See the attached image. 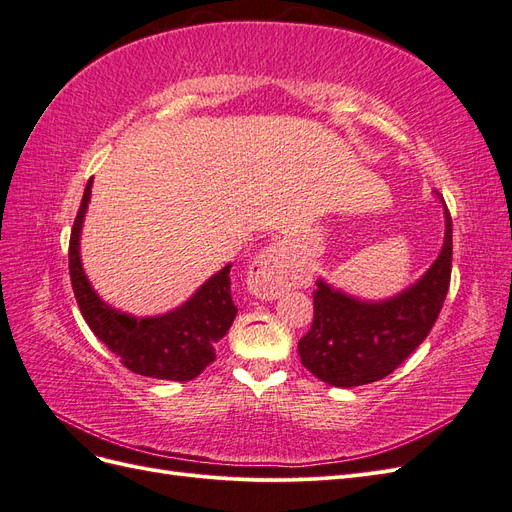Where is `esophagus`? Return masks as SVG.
Segmentation results:
<instances>
[{
  "label": "esophagus",
  "mask_w": 512,
  "mask_h": 512,
  "mask_svg": "<svg viewBox=\"0 0 512 512\" xmlns=\"http://www.w3.org/2000/svg\"><path fill=\"white\" fill-rule=\"evenodd\" d=\"M297 267L292 258L280 245H271L269 250L260 252L247 271V290L262 301H273L297 280Z\"/></svg>",
  "instance_id": "1"
}]
</instances>
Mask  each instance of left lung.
Instances as JSON below:
<instances>
[{
    "label": "left lung",
    "mask_w": 512,
    "mask_h": 512,
    "mask_svg": "<svg viewBox=\"0 0 512 512\" xmlns=\"http://www.w3.org/2000/svg\"><path fill=\"white\" fill-rule=\"evenodd\" d=\"M444 243L416 284L384 301H363L324 280L314 290L312 329L299 339L301 363L331 386L382 380L423 344L436 324L451 284L453 222L444 198Z\"/></svg>",
    "instance_id": "8db88e82"
}]
</instances>
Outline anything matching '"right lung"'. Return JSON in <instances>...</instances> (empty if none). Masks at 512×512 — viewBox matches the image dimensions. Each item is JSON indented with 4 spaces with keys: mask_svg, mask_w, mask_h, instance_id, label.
<instances>
[{
    "mask_svg": "<svg viewBox=\"0 0 512 512\" xmlns=\"http://www.w3.org/2000/svg\"><path fill=\"white\" fill-rule=\"evenodd\" d=\"M91 183L76 213L70 235V280L76 303L89 329L117 354L134 374L158 380L188 382L215 361V344L228 333L237 307L230 294V267L226 265L200 286L177 309L162 316L136 318L106 305L89 284L81 265V230L91 198Z\"/></svg>",
    "mask_w": 512,
    "mask_h": 512,
    "instance_id": "add662e5",
    "label": "right lung"
}]
</instances>
